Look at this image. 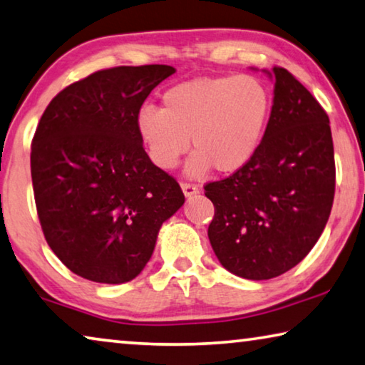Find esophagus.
Listing matches in <instances>:
<instances>
[{"instance_id":"34e87169","label":"esophagus","mask_w":365,"mask_h":365,"mask_svg":"<svg viewBox=\"0 0 365 365\" xmlns=\"http://www.w3.org/2000/svg\"><path fill=\"white\" fill-rule=\"evenodd\" d=\"M182 190H183L185 196H193V195H196V193L200 192V188L196 187L195 183H188V182H183L182 183Z\"/></svg>"}]
</instances>
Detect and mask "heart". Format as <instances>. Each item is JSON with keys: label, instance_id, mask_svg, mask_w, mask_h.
<instances>
[{"label": "heart", "instance_id": "heart-1", "mask_svg": "<svg viewBox=\"0 0 365 365\" xmlns=\"http://www.w3.org/2000/svg\"><path fill=\"white\" fill-rule=\"evenodd\" d=\"M273 96L262 79L248 74L185 81L167 89L162 108L143 107L136 128L149 158L162 169H173L188 151L190 177L214 167L232 173L255 158L268 131Z\"/></svg>", "mask_w": 365, "mask_h": 365}]
</instances>
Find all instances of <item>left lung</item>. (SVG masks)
<instances>
[{"mask_svg":"<svg viewBox=\"0 0 365 365\" xmlns=\"http://www.w3.org/2000/svg\"><path fill=\"white\" fill-rule=\"evenodd\" d=\"M273 76V113L257 155L205 185L214 205L207 227L214 253L230 273L253 281L286 273L309 255L336 183L327 112L287 69L274 66Z\"/></svg>","mask_w":365,"mask_h":365,"instance_id":"8db88e82","label":"left lung"}]
</instances>
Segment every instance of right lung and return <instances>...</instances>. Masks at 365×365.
Here are the masks:
<instances>
[{"label": "right lung", "instance_id": "obj_1", "mask_svg": "<svg viewBox=\"0 0 365 365\" xmlns=\"http://www.w3.org/2000/svg\"><path fill=\"white\" fill-rule=\"evenodd\" d=\"M167 65L117 66L51 99L32 140L31 173L45 240L69 271L121 284L141 273L159 229L185 203L143 148L136 117Z\"/></svg>", "mask_w": 365, "mask_h": 365}]
</instances>
